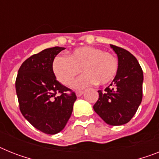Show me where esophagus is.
I'll return each instance as SVG.
<instances>
[{
    "instance_id": "obj_1",
    "label": "esophagus",
    "mask_w": 159,
    "mask_h": 159,
    "mask_svg": "<svg viewBox=\"0 0 159 159\" xmlns=\"http://www.w3.org/2000/svg\"><path fill=\"white\" fill-rule=\"evenodd\" d=\"M82 94H83V91H77V92H76V94H77V97H80V96H82Z\"/></svg>"
}]
</instances>
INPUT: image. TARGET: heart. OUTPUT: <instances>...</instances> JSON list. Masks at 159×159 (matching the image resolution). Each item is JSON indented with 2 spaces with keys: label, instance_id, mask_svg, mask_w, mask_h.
<instances>
[{
  "label": "heart",
  "instance_id": "b5f03b06",
  "mask_svg": "<svg viewBox=\"0 0 159 159\" xmlns=\"http://www.w3.org/2000/svg\"><path fill=\"white\" fill-rule=\"evenodd\" d=\"M118 60L111 53L94 47H82L67 57L57 56L52 62V71L61 83L71 86L76 76L86 73L76 81L74 86L83 89L98 82L106 85L112 81L118 72Z\"/></svg>",
  "mask_w": 159,
  "mask_h": 159
}]
</instances>
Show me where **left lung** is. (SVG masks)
Returning a JSON list of instances; mask_svg holds the SVG:
<instances>
[{"label": "left lung", "mask_w": 159, "mask_h": 159, "mask_svg": "<svg viewBox=\"0 0 159 159\" xmlns=\"http://www.w3.org/2000/svg\"><path fill=\"white\" fill-rule=\"evenodd\" d=\"M111 47L118 57V72L104 91L98 90V99L93 107L107 124L122 125L131 120L141 104L143 71L129 51Z\"/></svg>", "instance_id": "obj_1"}]
</instances>
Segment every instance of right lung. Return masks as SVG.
I'll return each mask as SVG.
<instances>
[{
	"mask_svg": "<svg viewBox=\"0 0 159 159\" xmlns=\"http://www.w3.org/2000/svg\"><path fill=\"white\" fill-rule=\"evenodd\" d=\"M65 48L43 50L24 61L15 87L22 116L39 131L56 134L65 128L77 99L75 93L61 85L52 71V62Z\"/></svg>",
	"mask_w": 159,
	"mask_h": 159,
	"instance_id": "obj_1",
	"label": "right lung"
}]
</instances>
